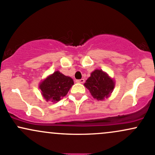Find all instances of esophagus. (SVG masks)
<instances>
[{
	"instance_id": "obj_1",
	"label": "esophagus",
	"mask_w": 155,
	"mask_h": 155,
	"mask_svg": "<svg viewBox=\"0 0 155 155\" xmlns=\"http://www.w3.org/2000/svg\"><path fill=\"white\" fill-rule=\"evenodd\" d=\"M76 82H78V83H84V79H78V80H76Z\"/></svg>"
}]
</instances>
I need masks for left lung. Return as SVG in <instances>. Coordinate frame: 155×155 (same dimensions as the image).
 I'll list each match as a JSON object with an SVG mask.
<instances>
[{"label":"left lung","mask_w":155,"mask_h":155,"mask_svg":"<svg viewBox=\"0 0 155 155\" xmlns=\"http://www.w3.org/2000/svg\"><path fill=\"white\" fill-rule=\"evenodd\" d=\"M84 85L91 92L93 98L103 100L104 98H107L113 92L115 84L113 79L102 70H96L92 73Z\"/></svg>","instance_id":"obj_1"}]
</instances>
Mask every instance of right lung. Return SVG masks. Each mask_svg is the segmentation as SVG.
Masks as SVG:
<instances>
[{
    "label": "right lung",
    "instance_id": "obj_1",
    "mask_svg": "<svg viewBox=\"0 0 155 155\" xmlns=\"http://www.w3.org/2000/svg\"><path fill=\"white\" fill-rule=\"evenodd\" d=\"M73 84L74 81L71 77L56 71L42 81L40 88L42 96L47 101L57 102L67 95Z\"/></svg>",
    "mask_w": 155,
    "mask_h": 155
}]
</instances>
